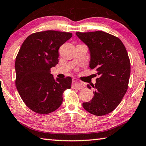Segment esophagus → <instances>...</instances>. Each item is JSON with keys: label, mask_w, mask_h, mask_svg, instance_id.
I'll return each instance as SVG.
<instances>
[{"label": "esophagus", "mask_w": 146, "mask_h": 146, "mask_svg": "<svg viewBox=\"0 0 146 146\" xmlns=\"http://www.w3.org/2000/svg\"><path fill=\"white\" fill-rule=\"evenodd\" d=\"M85 86V85L84 83L81 82V81H78L76 79H73L72 80V88H76V89H82Z\"/></svg>", "instance_id": "obj_1"}]
</instances>
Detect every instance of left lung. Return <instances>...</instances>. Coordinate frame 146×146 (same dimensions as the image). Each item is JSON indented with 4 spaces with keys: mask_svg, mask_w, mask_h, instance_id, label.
<instances>
[{
    "mask_svg": "<svg viewBox=\"0 0 146 146\" xmlns=\"http://www.w3.org/2000/svg\"><path fill=\"white\" fill-rule=\"evenodd\" d=\"M76 34L87 45L89 66L99 76L95 85H87L88 88H94V96L83 107L94 115L110 113L121 103L128 87L131 66L127 50L119 38L101 31Z\"/></svg>",
    "mask_w": 146,
    "mask_h": 146,
    "instance_id": "1",
    "label": "left lung"
}]
</instances>
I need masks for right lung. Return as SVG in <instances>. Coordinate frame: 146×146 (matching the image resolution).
I'll use <instances>...</instances> for the list:
<instances>
[{
	"label": "right lung",
	"instance_id": "right-lung-1",
	"mask_svg": "<svg viewBox=\"0 0 146 146\" xmlns=\"http://www.w3.org/2000/svg\"><path fill=\"white\" fill-rule=\"evenodd\" d=\"M72 36L71 33L46 31L33 33L23 42L15 60L16 86L32 111L47 114L63 102V93L71 88L72 78H54L50 68L58 63V49Z\"/></svg>",
	"mask_w": 146,
	"mask_h": 146
}]
</instances>
